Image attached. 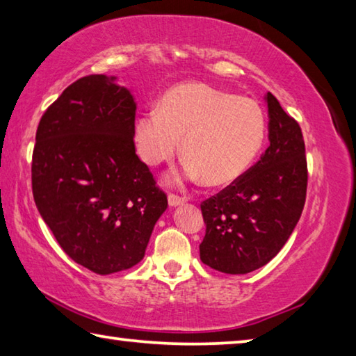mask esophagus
<instances>
[{
    "label": "esophagus",
    "mask_w": 356,
    "mask_h": 356,
    "mask_svg": "<svg viewBox=\"0 0 356 356\" xmlns=\"http://www.w3.org/2000/svg\"><path fill=\"white\" fill-rule=\"evenodd\" d=\"M185 197H182V196H177V195H171L168 196V204H170V207H177V205H180V204H184L185 202Z\"/></svg>",
    "instance_id": "1"
}]
</instances>
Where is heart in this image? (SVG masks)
Segmentation results:
<instances>
[{
  "mask_svg": "<svg viewBox=\"0 0 356 356\" xmlns=\"http://www.w3.org/2000/svg\"><path fill=\"white\" fill-rule=\"evenodd\" d=\"M266 135V116L254 99L238 98L205 83H184L149 107L134 131L138 157L147 166L188 159L184 177L213 186L232 184L249 170Z\"/></svg>",
  "mask_w": 356,
  "mask_h": 356,
  "instance_id": "heart-1",
  "label": "heart"
}]
</instances>
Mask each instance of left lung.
Listing matches in <instances>:
<instances>
[{
    "mask_svg": "<svg viewBox=\"0 0 356 356\" xmlns=\"http://www.w3.org/2000/svg\"><path fill=\"white\" fill-rule=\"evenodd\" d=\"M269 146L227 188L200 204L207 225L200 260L224 274H248L279 254L307 197L305 143L299 122L266 95Z\"/></svg>",
    "mask_w": 356,
    "mask_h": 356,
    "instance_id": "8db88e82",
    "label": "left lung"
}]
</instances>
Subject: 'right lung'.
<instances>
[{
  "instance_id": "add662e5",
  "label": "right lung",
  "mask_w": 356,
  "mask_h": 356,
  "mask_svg": "<svg viewBox=\"0 0 356 356\" xmlns=\"http://www.w3.org/2000/svg\"><path fill=\"white\" fill-rule=\"evenodd\" d=\"M116 77H81L38 122L32 195L77 264L107 275L135 266L168 199L135 154V104Z\"/></svg>"
}]
</instances>
